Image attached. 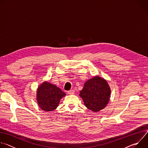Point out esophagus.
Returning <instances> with one entry per match:
<instances>
[{
  "label": "esophagus",
  "instance_id": "34e87169",
  "mask_svg": "<svg viewBox=\"0 0 148 148\" xmlns=\"http://www.w3.org/2000/svg\"><path fill=\"white\" fill-rule=\"evenodd\" d=\"M68 94L69 95H72V94H74V90H70L67 92Z\"/></svg>",
  "mask_w": 148,
  "mask_h": 148
}]
</instances>
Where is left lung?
Returning a JSON list of instances; mask_svg holds the SVG:
<instances>
[{"label": "left lung", "instance_id": "1", "mask_svg": "<svg viewBox=\"0 0 148 148\" xmlns=\"http://www.w3.org/2000/svg\"><path fill=\"white\" fill-rule=\"evenodd\" d=\"M79 96L85 106L94 112L103 109L109 102L111 88L106 79L95 76L85 83Z\"/></svg>", "mask_w": 148, "mask_h": 148}]
</instances>
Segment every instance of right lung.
Instances as JSON below:
<instances>
[{"label":"right lung","mask_w":148,"mask_h":148,"mask_svg":"<svg viewBox=\"0 0 148 148\" xmlns=\"http://www.w3.org/2000/svg\"><path fill=\"white\" fill-rule=\"evenodd\" d=\"M66 94L60 88L47 81L41 84L37 90L36 99L39 107L45 111H53L58 106L60 99Z\"/></svg>","instance_id":"right-lung-1"}]
</instances>
